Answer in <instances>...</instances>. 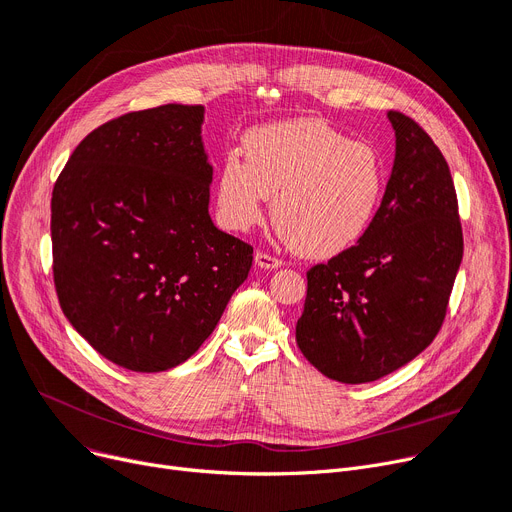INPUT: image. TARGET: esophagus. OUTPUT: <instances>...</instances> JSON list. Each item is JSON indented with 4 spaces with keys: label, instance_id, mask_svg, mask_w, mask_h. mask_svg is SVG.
I'll return each instance as SVG.
<instances>
[{
    "label": "esophagus",
    "instance_id": "obj_1",
    "mask_svg": "<svg viewBox=\"0 0 512 512\" xmlns=\"http://www.w3.org/2000/svg\"><path fill=\"white\" fill-rule=\"evenodd\" d=\"M255 263H257V267H261V270H278V267L284 265L282 259L267 255V253H263V251H259V253L255 255Z\"/></svg>",
    "mask_w": 512,
    "mask_h": 512
}]
</instances>
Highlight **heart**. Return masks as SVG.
I'll return each mask as SVG.
<instances>
[{
	"mask_svg": "<svg viewBox=\"0 0 512 512\" xmlns=\"http://www.w3.org/2000/svg\"><path fill=\"white\" fill-rule=\"evenodd\" d=\"M245 151L247 161L228 153L215 180L226 228H253L274 197L278 232L305 257H336L369 232L386 188L382 155L371 145L348 141L321 120L297 118L253 128Z\"/></svg>",
	"mask_w": 512,
	"mask_h": 512,
	"instance_id": "b5f03b06",
	"label": "heart"
}]
</instances>
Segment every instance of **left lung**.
<instances>
[{
    "label": "left lung",
    "mask_w": 512,
    "mask_h": 512,
    "mask_svg": "<svg viewBox=\"0 0 512 512\" xmlns=\"http://www.w3.org/2000/svg\"><path fill=\"white\" fill-rule=\"evenodd\" d=\"M388 120L396 153L378 215L355 247L307 272L297 321L305 359L342 384L380 380L432 344L463 261L444 155L409 116Z\"/></svg>",
    "instance_id": "1"
}]
</instances>
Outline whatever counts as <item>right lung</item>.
<instances>
[{
  "mask_svg": "<svg viewBox=\"0 0 512 512\" xmlns=\"http://www.w3.org/2000/svg\"><path fill=\"white\" fill-rule=\"evenodd\" d=\"M203 105L168 103L80 141L51 195L53 282L72 328L112 363L157 373L209 338L253 247L215 228Z\"/></svg>",
  "mask_w": 512,
  "mask_h": 512,
  "instance_id": "add662e5",
  "label": "right lung"
}]
</instances>
